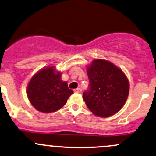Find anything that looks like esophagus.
Returning <instances> with one entry per match:
<instances>
[{
  "label": "esophagus",
  "mask_w": 156,
  "mask_h": 156,
  "mask_svg": "<svg viewBox=\"0 0 156 156\" xmlns=\"http://www.w3.org/2000/svg\"><path fill=\"white\" fill-rule=\"evenodd\" d=\"M81 92H82L81 89H80V88H77L74 90V92H76V93H81Z\"/></svg>",
  "instance_id": "obj_1"
}]
</instances>
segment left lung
I'll list each match as a JSON object with an SVG mask.
<instances>
[{
  "instance_id": "1",
  "label": "left lung",
  "mask_w": 156,
  "mask_h": 156,
  "mask_svg": "<svg viewBox=\"0 0 156 156\" xmlns=\"http://www.w3.org/2000/svg\"><path fill=\"white\" fill-rule=\"evenodd\" d=\"M89 87L83 98L95 115L109 117L122 108L129 95V82L122 71L112 63L94 60L87 68Z\"/></svg>"
}]
</instances>
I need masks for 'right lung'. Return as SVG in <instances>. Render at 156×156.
<instances>
[{
    "mask_svg": "<svg viewBox=\"0 0 156 156\" xmlns=\"http://www.w3.org/2000/svg\"><path fill=\"white\" fill-rule=\"evenodd\" d=\"M53 66L45 68L34 75L27 87V96L32 105L40 112L49 113L58 110L73 93L67 83L61 80Z\"/></svg>",
    "mask_w": 156,
    "mask_h": 156,
    "instance_id": "1",
    "label": "right lung"
}]
</instances>
